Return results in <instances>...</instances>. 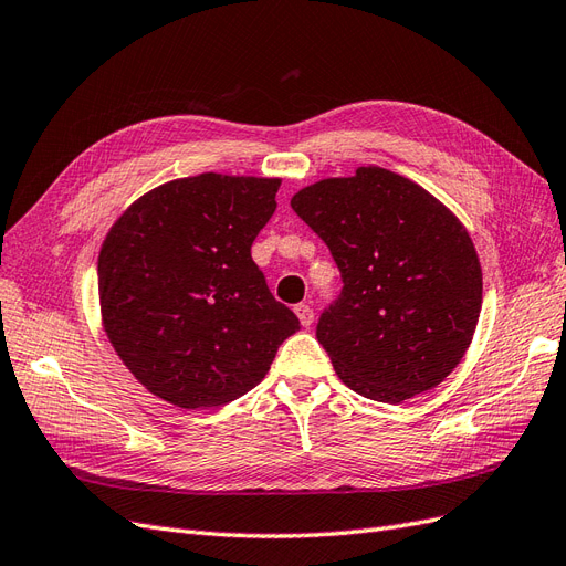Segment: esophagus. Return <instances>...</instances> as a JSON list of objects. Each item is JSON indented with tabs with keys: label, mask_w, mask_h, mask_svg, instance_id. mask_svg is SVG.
Masks as SVG:
<instances>
[{
	"label": "esophagus",
	"mask_w": 566,
	"mask_h": 566,
	"mask_svg": "<svg viewBox=\"0 0 566 566\" xmlns=\"http://www.w3.org/2000/svg\"><path fill=\"white\" fill-rule=\"evenodd\" d=\"M295 314H297V318H300V323L304 325V328H310V325L314 323V310L310 304H297L295 306Z\"/></svg>",
	"instance_id": "1"
}]
</instances>
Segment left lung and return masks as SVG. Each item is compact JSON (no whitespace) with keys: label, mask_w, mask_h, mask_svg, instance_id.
Here are the masks:
<instances>
[{"label":"left lung","mask_w":566,"mask_h":566,"mask_svg":"<svg viewBox=\"0 0 566 566\" xmlns=\"http://www.w3.org/2000/svg\"><path fill=\"white\" fill-rule=\"evenodd\" d=\"M290 205L331 248L345 283L316 325L337 378L382 403L449 378L482 312V266L460 219L375 165L304 186Z\"/></svg>","instance_id":"obj_1"}]
</instances>
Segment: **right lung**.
Returning a JSON list of instances; mask_svg holds the SVG:
<instances>
[{"mask_svg":"<svg viewBox=\"0 0 566 566\" xmlns=\"http://www.w3.org/2000/svg\"><path fill=\"white\" fill-rule=\"evenodd\" d=\"M281 179L205 172L134 200L98 252L101 321L150 394L212 408L264 380L297 316L273 300L250 248Z\"/></svg>","mask_w":566,"mask_h":566,"instance_id":"1","label":"right lung"}]
</instances>
